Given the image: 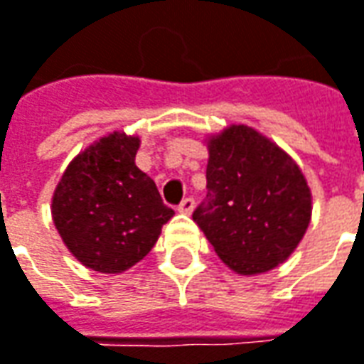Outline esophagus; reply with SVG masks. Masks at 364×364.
Segmentation results:
<instances>
[{"label": "esophagus", "instance_id": "34e87169", "mask_svg": "<svg viewBox=\"0 0 364 364\" xmlns=\"http://www.w3.org/2000/svg\"><path fill=\"white\" fill-rule=\"evenodd\" d=\"M193 207H195V199H193V197H185V199L179 203V207H177V209H179L181 213H191Z\"/></svg>", "mask_w": 364, "mask_h": 364}]
</instances>
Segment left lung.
I'll list each match as a JSON object with an SVG mask.
<instances>
[{"label":"left lung","mask_w":364,"mask_h":364,"mask_svg":"<svg viewBox=\"0 0 364 364\" xmlns=\"http://www.w3.org/2000/svg\"><path fill=\"white\" fill-rule=\"evenodd\" d=\"M311 219V191L295 161L247 125L209 141L207 197L193 221L241 275L283 263Z\"/></svg>","instance_id":"obj_1"}]
</instances>
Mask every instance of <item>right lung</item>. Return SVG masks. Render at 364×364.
<instances>
[{"instance_id": "right-lung-1", "label": "right lung", "mask_w": 364, "mask_h": 364, "mask_svg": "<svg viewBox=\"0 0 364 364\" xmlns=\"http://www.w3.org/2000/svg\"><path fill=\"white\" fill-rule=\"evenodd\" d=\"M137 137L111 133L79 153L59 181L51 213L79 261L99 273H121L153 249L173 217L157 185L135 165Z\"/></svg>"}]
</instances>
